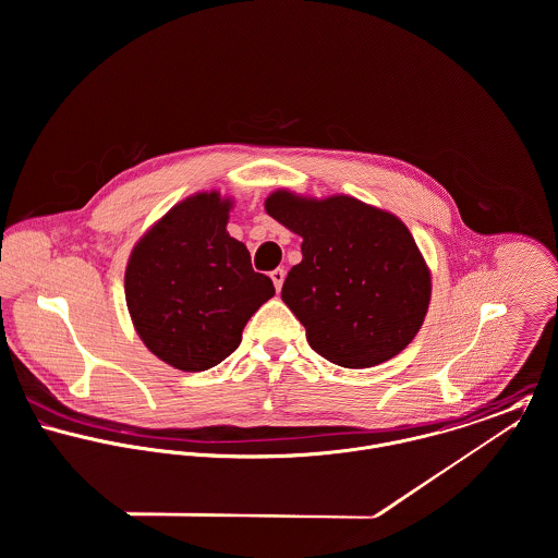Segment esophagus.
Returning <instances> with one entry per match:
<instances>
[{"mask_svg": "<svg viewBox=\"0 0 558 558\" xmlns=\"http://www.w3.org/2000/svg\"><path fill=\"white\" fill-rule=\"evenodd\" d=\"M269 276H271V282H274L276 291H280V289H282V282H284V269L278 267V269H274Z\"/></svg>", "mask_w": 558, "mask_h": 558, "instance_id": "1", "label": "esophagus"}]
</instances>
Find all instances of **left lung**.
Returning <instances> with one entry per match:
<instances>
[{"mask_svg": "<svg viewBox=\"0 0 558 558\" xmlns=\"http://www.w3.org/2000/svg\"><path fill=\"white\" fill-rule=\"evenodd\" d=\"M265 211L300 234L282 302L308 344L344 368L377 366L418 335L432 302V271L408 226L353 196L276 190Z\"/></svg>", "mask_w": 558, "mask_h": 558, "instance_id": "8db88e82", "label": "left lung"}]
</instances>
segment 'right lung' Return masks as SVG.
Returning <instances> with one entry per match:
<instances>
[{
    "instance_id": "obj_1",
    "label": "right lung",
    "mask_w": 558,
    "mask_h": 558,
    "mask_svg": "<svg viewBox=\"0 0 558 558\" xmlns=\"http://www.w3.org/2000/svg\"><path fill=\"white\" fill-rule=\"evenodd\" d=\"M232 198L198 192L174 205L133 245L124 298L142 342L166 364L198 373L241 342L250 317L274 298L247 247L228 234Z\"/></svg>"
}]
</instances>
